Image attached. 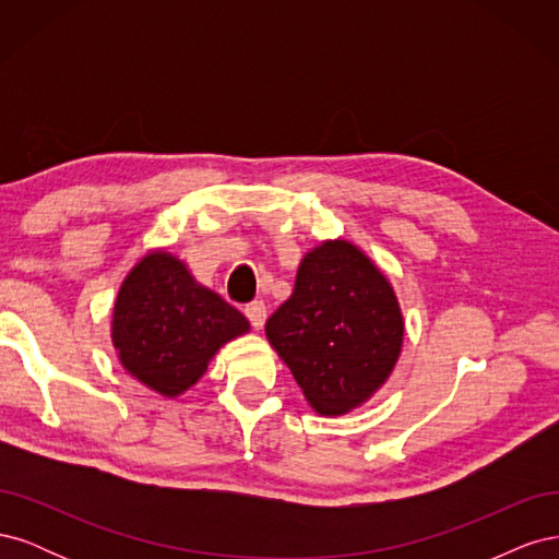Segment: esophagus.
Instances as JSON below:
<instances>
[{
	"mask_svg": "<svg viewBox=\"0 0 559 559\" xmlns=\"http://www.w3.org/2000/svg\"><path fill=\"white\" fill-rule=\"evenodd\" d=\"M245 314H247V319H249V324L253 326V329H263V324H265V317H267V310H265V302L263 300H253V302H249V306H245Z\"/></svg>",
	"mask_w": 559,
	"mask_h": 559,
	"instance_id": "esophagus-1",
	"label": "esophagus"
}]
</instances>
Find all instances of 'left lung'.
Returning a JSON list of instances; mask_svg holds the SVG:
<instances>
[{
    "label": "left lung",
    "instance_id": "left-lung-1",
    "mask_svg": "<svg viewBox=\"0 0 559 559\" xmlns=\"http://www.w3.org/2000/svg\"><path fill=\"white\" fill-rule=\"evenodd\" d=\"M403 329L380 267L357 245L326 240L302 257L294 294L267 319L265 335L312 411L345 415L392 376Z\"/></svg>",
    "mask_w": 559,
    "mask_h": 559
}]
</instances>
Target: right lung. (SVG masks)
<instances>
[{
    "instance_id": "right-lung-1",
    "label": "right lung",
    "mask_w": 559,
    "mask_h": 559,
    "mask_svg": "<svg viewBox=\"0 0 559 559\" xmlns=\"http://www.w3.org/2000/svg\"><path fill=\"white\" fill-rule=\"evenodd\" d=\"M247 331L240 310L198 284L186 263L163 249L134 263L114 302L118 361L165 399L191 389L214 354Z\"/></svg>"
}]
</instances>
